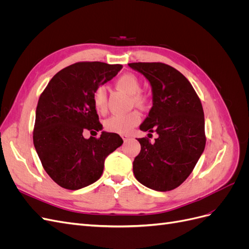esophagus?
Masks as SVG:
<instances>
[{
  "mask_svg": "<svg viewBox=\"0 0 249 249\" xmlns=\"http://www.w3.org/2000/svg\"><path fill=\"white\" fill-rule=\"evenodd\" d=\"M122 138H123V140H124V142H126L127 140H129V139H130V136H127V135H123V136H122Z\"/></svg>",
  "mask_w": 249,
  "mask_h": 249,
  "instance_id": "esophagus-1",
  "label": "esophagus"
}]
</instances>
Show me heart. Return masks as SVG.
<instances>
[{
    "instance_id": "heart-1",
    "label": "heart",
    "mask_w": 249,
    "mask_h": 249,
    "mask_svg": "<svg viewBox=\"0 0 249 249\" xmlns=\"http://www.w3.org/2000/svg\"><path fill=\"white\" fill-rule=\"evenodd\" d=\"M116 86L124 90L127 94L132 95V100L135 105H143L145 99L143 97L139 91L141 89V84L136 76L132 73H125L120 76L116 80ZM93 105L95 109L104 113L107 109V90L105 86H101L97 88L93 95ZM140 122V114L136 111H133L125 114H116L108 118L105 123L106 129L113 133L118 134H127L134 126H136Z\"/></svg>"
}]
</instances>
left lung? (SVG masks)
Here are the masks:
<instances>
[{"instance_id": "1", "label": "left lung", "mask_w": 249, "mask_h": 249, "mask_svg": "<svg viewBox=\"0 0 249 249\" xmlns=\"http://www.w3.org/2000/svg\"><path fill=\"white\" fill-rule=\"evenodd\" d=\"M152 87L153 107L140 130L158 138H139L133 172L139 183L156 191L175 189L189 177L206 145L205 115L190 82L160 62L129 63Z\"/></svg>"}]
</instances>
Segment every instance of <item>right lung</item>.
Here are the masks:
<instances>
[{"label":"right lung","mask_w":249,"mask_h":249,"mask_svg":"<svg viewBox=\"0 0 249 249\" xmlns=\"http://www.w3.org/2000/svg\"><path fill=\"white\" fill-rule=\"evenodd\" d=\"M120 64L78 62L52 78L36 108L33 142L44 170L59 186L78 190L96 182L106 158L123 144L115 133L86 139L83 132H99L92 95L114 78Z\"/></svg>","instance_id":"obj_1"}]
</instances>
